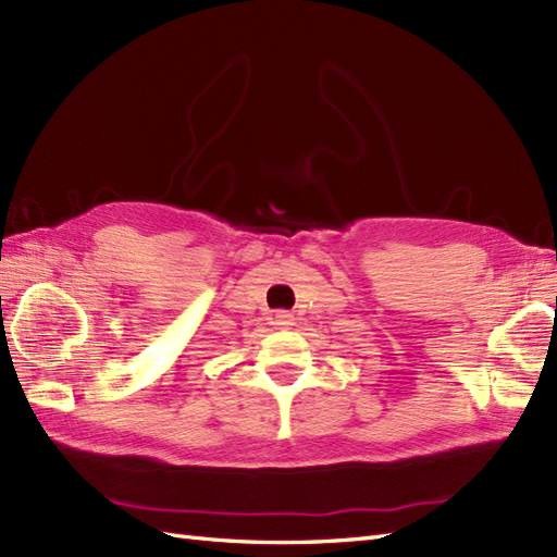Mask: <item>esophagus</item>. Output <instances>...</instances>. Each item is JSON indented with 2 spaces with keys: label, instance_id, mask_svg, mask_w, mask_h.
<instances>
[{
  "label": "esophagus",
  "instance_id": "esophagus-1",
  "mask_svg": "<svg viewBox=\"0 0 557 557\" xmlns=\"http://www.w3.org/2000/svg\"><path fill=\"white\" fill-rule=\"evenodd\" d=\"M272 323H274L278 330H290V325L295 323V319H293V313H288V311H276V313L272 315Z\"/></svg>",
  "mask_w": 557,
  "mask_h": 557
}]
</instances>
